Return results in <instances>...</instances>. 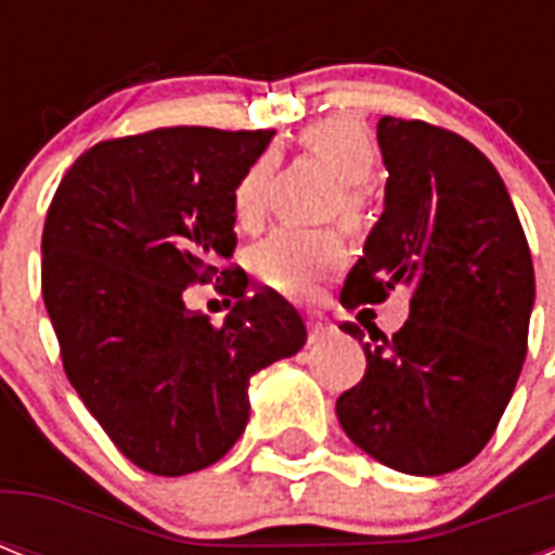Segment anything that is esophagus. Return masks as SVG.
Listing matches in <instances>:
<instances>
[{"label": "esophagus", "instance_id": "1", "mask_svg": "<svg viewBox=\"0 0 555 555\" xmlns=\"http://www.w3.org/2000/svg\"><path fill=\"white\" fill-rule=\"evenodd\" d=\"M308 331H311V339H320V337H328V334H334V325H331L325 317H317V313H311V317H308Z\"/></svg>", "mask_w": 555, "mask_h": 555}]
</instances>
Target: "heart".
I'll return each mask as SVG.
<instances>
[{"instance_id":"1","label":"heart","mask_w":555,"mask_h":555,"mask_svg":"<svg viewBox=\"0 0 555 555\" xmlns=\"http://www.w3.org/2000/svg\"><path fill=\"white\" fill-rule=\"evenodd\" d=\"M302 146L325 160L331 172L343 181V209L348 218L360 212V195L354 186L365 184L377 169V146L363 126L346 117H331L308 126ZM268 184V160H256L233 192L235 221L250 227L259 221ZM343 238L331 230L282 227L268 235L256 250V270L273 291L285 296H311L322 279L343 264Z\"/></svg>"}]
</instances>
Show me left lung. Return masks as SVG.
I'll return each mask as SVG.
<instances>
[{
    "label": "left lung",
    "instance_id": "1",
    "mask_svg": "<svg viewBox=\"0 0 555 555\" xmlns=\"http://www.w3.org/2000/svg\"><path fill=\"white\" fill-rule=\"evenodd\" d=\"M383 212L343 285V305L409 291L395 337L363 343L365 377L337 400L339 426L379 464L443 475L492 438L527 354L535 276L509 192L461 134L383 117Z\"/></svg>",
    "mask_w": 555,
    "mask_h": 555
}]
</instances>
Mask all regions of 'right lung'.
<instances>
[{"label": "right lung", "mask_w": 555, "mask_h": 555, "mask_svg": "<svg viewBox=\"0 0 555 555\" xmlns=\"http://www.w3.org/2000/svg\"><path fill=\"white\" fill-rule=\"evenodd\" d=\"M273 132L176 126L82 152L42 230V299L65 374L115 447L152 475L198 473L250 421V377L308 339L279 294L221 328L184 291L235 247L233 192ZM230 287L238 270H224ZM218 282V279H216Z\"/></svg>", "instance_id": "1"}]
</instances>
